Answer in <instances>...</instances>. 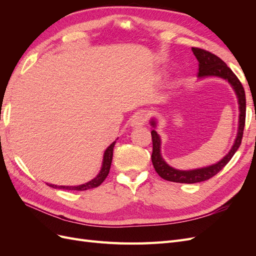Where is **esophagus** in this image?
<instances>
[{
  "label": "esophagus",
  "mask_w": 256,
  "mask_h": 256,
  "mask_svg": "<svg viewBox=\"0 0 256 256\" xmlns=\"http://www.w3.org/2000/svg\"><path fill=\"white\" fill-rule=\"evenodd\" d=\"M146 120H147V115L143 112H140V113H136V115H134V118H131L130 125L134 128L141 127L146 122Z\"/></svg>",
  "instance_id": "1"
}]
</instances>
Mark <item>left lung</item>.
I'll return each instance as SVG.
<instances>
[{"label": "left lung", "mask_w": 256, "mask_h": 256, "mask_svg": "<svg viewBox=\"0 0 256 256\" xmlns=\"http://www.w3.org/2000/svg\"><path fill=\"white\" fill-rule=\"evenodd\" d=\"M192 52L194 54L196 60H198V76L200 79L208 78V76H218L226 80L230 86L233 88L238 98L239 104V122H238V132L235 138L233 147H232L228 154H226L219 162L205 168H200L196 170H189V171H182V170H176L170 166L164 159L162 158L160 152L161 138L157 131L152 130V161L154 170L160 177L168 182H180V184H196L205 182L209 178H212L216 174H218L221 170L226 166L228 161L234 156V154L239 148L242 144V138L244 134V122H246V94L242 82L238 80L236 74L232 72V69L224 63V62L214 54L200 48H192ZM150 125L156 128V120H150Z\"/></svg>", "instance_id": "obj_1"}]
</instances>
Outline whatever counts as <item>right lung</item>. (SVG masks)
<instances>
[{"label": "right lung", "mask_w": 256, "mask_h": 256, "mask_svg": "<svg viewBox=\"0 0 256 256\" xmlns=\"http://www.w3.org/2000/svg\"><path fill=\"white\" fill-rule=\"evenodd\" d=\"M115 142H113L104 152V161H102V170H100L99 174L92 180L90 182L83 184L80 186H56V184H47L49 187L56 188V189H63V190H76V191H84V190H88V189H92L96 188L98 186L102 184L104 182V180L106 178L108 174L110 172V168H111V164H112V157H113V148H114Z\"/></svg>", "instance_id": "right-lung-1"}]
</instances>
